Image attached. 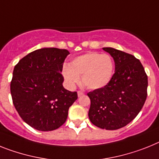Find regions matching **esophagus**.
I'll return each instance as SVG.
<instances>
[{
  "mask_svg": "<svg viewBox=\"0 0 159 159\" xmlns=\"http://www.w3.org/2000/svg\"><path fill=\"white\" fill-rule=\"evenodd\" d=\"M77 93H78L79 97H80V96H82L83 95H84V93H83V92H81V91H78V92H77Z\"/></svg>",
  "mask_w": 159,
  "mask_h": 159,
  "instance_id": "esophagus-1",
  "label": "esophagus"
}]
</instances>
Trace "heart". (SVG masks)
Masks as SVG:
<instances>
[{
	"label": "heart",
	"mask_w": 159,
	"mask_h": 159,
	"mask_svg": "<svg viewBox=\"0 0 159 159\" xmlns=\"http://www.w3.org/2000/svg\"><path fill=\"white\" fill-rule=\"evenodd\" d=\"M114 64L108 55L89 52L75 58L70 64L65 65L63 75L70 86L80 81L89 89H102L108 84L113 74Z\"/></svg>",
	"instance_id": "heart-1"
}]
</instances>
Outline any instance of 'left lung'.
<instances>
[{"instance_id": "left-lung-1", "label": "left lung", "mask_w": 159, "mask_h": 159, "mask_svg": "<svg viewBox=\"0 0 159 159\" xmlns=\"http://www.w3.org/2000/svg\"><path fill=\"white\" fill-rule=\"evenodd\" d=\"M115 62V72L108 84L89 92V116L100 129L115 130L132 121L139 113L147 96L148 78L145 69L134 55L104 47Z\"/></svg>"}]
</instances>
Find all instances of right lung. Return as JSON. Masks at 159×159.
Instances as JSON below:
<instances>
[{
  "mask_svg": "<svg viewBox=\"0 0 159 159\" xmlns=\"http://www.w3.org/2000/svg\"><path fill=\"white\" fill-rule=\"evenodd\" d=\"M67 50L42 48L25 55L14 66L10 92L16 110L26 124L51 131L66 121L76 92L63 88L61 72Z\"/></svg>",
  "mask_w": 159,
  "mask_h": 159,
  "instance_id": "add662e5",
  "label": "right lung"
}]
</instances>
